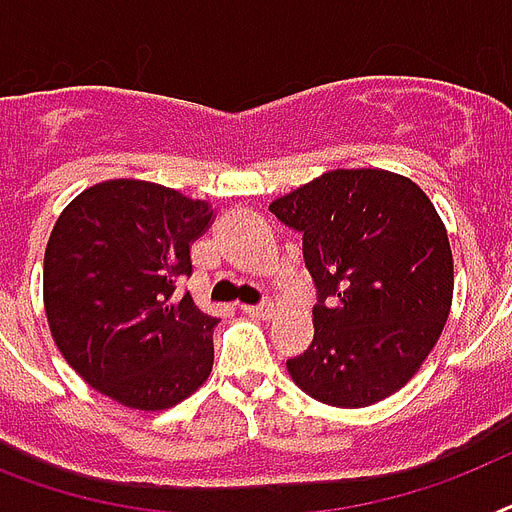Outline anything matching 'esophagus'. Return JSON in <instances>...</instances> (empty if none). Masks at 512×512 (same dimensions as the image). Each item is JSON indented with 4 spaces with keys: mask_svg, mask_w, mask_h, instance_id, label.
Returning <instances> with one entry per match:
<instances>
[{
    "mask_svg": "<svg viewBox=\"0 0 512 512\" xmlns=\"http://www.w3.org/2000/svg\"><path fill=\"white\" fill-rule=\"evenodd\" d=\"M241 311L247 313V316H255V319H268V316H271V305L268 303L241 305Z\"/></svg>",
    "mask_w": 512,
    "mask_h": 512,
    "instance_id": "obj_1",
    "label": "esophagus"
}]
</instances>
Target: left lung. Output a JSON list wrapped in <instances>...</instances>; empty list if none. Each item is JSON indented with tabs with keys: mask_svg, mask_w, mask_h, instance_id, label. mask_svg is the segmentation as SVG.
Here are the masks:
<instances>
[{
	"mask_svg": "<svg viewBox=\"0 0 512 512\" xmlns=\"http://www.w3.org/2000/svg\"><path fill=\"white\" fill-rule=\"evenodd\" d=\"M303 236L313 342L287 358L321 404L369 406L409 382L452 308L454 265L436 207L409 177L332 170L271 204Z\"/></svg>",
	"mask_w": 512,
	"mask_h": 512,
	"instance_id": "left-lung-1",
	"label": "left lung"
}]
</instances>
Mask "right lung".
<instances>
[{
    "mask_svg": "<svg viewBox=\"0 0 512 512\" xmlns=\"http://www.w3.org/2000/svg\"><path fill=\"white\" fill-rule=\"evenodd\" d=\"M207 201L167 185L106 180L58 217L44 252L52 337L84 382L132 409H167L207 380L217 319L188 292Z\"/></svg>",
    "mask_w": 512,
    "mask_h": 512,
    "instance_id": "obj_1",
    "label": "right lung"
}]
</instances>
